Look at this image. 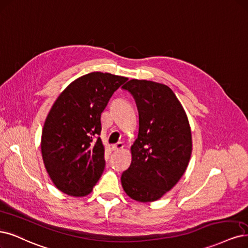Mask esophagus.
<instances>
[{
	"label": "esophagus",
	"instance_id": "esophagus-1",
	"mask_svg": "<svg viewBox=\"0 0 248 248\" xmlns=\"http://www.w3.org/2000/svg\"><path fill=\"white\" fill-rule=\"evenodd\" d=\"M123 147H124V144H123L122 142H117L116 144H113V146H112V149H113V151L117 152V151H120V150H122V149H123Z\"/></svg>",
	"mask_w": 248,
	"mask_h": 248
}]
</instances>
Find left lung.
I'll list each match as a JSON object with an SVG mask.
<instances>
[{
	"instance_id": "8db88e82",
	"label": "left lung",
	"mask_w": 248,
	"mask_h": 248,
	"mask_svg": "<svg viewBox=\"0 0 248 248\" xmlns=\"http://www.w3.org/2000/svg\"><path fill=\"white\" fill-rule=\"evenodd\" d=\"M122 88L131 93L140 119L138 139L130 149L131 164L121 176L122 186L131 199L153 202L172 189L189 165L190 123L166 85L132 79Z\"/></svg>"
}]
</instances>
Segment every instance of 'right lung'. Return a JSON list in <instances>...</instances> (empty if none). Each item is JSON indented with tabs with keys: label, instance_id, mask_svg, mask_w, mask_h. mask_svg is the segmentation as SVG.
<instances>
[{
	"label": "right lung",
	"instance_id": "right-lung-1",
	"mask_svg": "<svg viewBox=\"0 0 248 248\" xmlns=\"http://www.w3.org/2000/svg\"><path fill=\"white\" fill-rule=\"evenodd\" d=\"M128 78L93 72L73 81L55 100L42 130L41 152L59 191L73 197L90 194L105 169L100 116Z\"/></svg>",
	"mask_w": 248,
	"mask_h": 248
}]
</instances>
